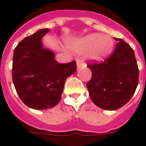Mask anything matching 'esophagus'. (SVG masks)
Wrapping results in <instances>:
<instances>
[{
	"label": "esophagus",
	"instance_id": "obj_1",
	"mask_svg": "<svg viewBox=\"0 0 146 146\" xmlns=\"http://www.w3.org/2000/svg\"><path fill=\"white\" fill-rule=\"evenodd\" d=\"M76 66H77L78 70L80 68H82V66H83V63H82V60H77V61H76Z\"/></svg>",
	"mask_w": 146,
	"mask_h": 146
}]
</instances>
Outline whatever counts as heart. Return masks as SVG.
Here are the masks:
<instances>
[{"instance_id": "b5f03b06", "label": "heart", "mask_w": 146, "mask_h": 146, "mask_svg": "<svg viewBox=\"0 0 146 146\" xmlns=\"http://www.w3.org/2000/svg\"><path fill=\"white\" fill-rule=\"evenodd\" d=\"M70 48L77 53L88 51V59L98 62L103 60L111 54L113 48V42L109 35L92 33L71 42Z\"/></svg>"}]
</instances>
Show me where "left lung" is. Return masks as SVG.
<instances>
[{
	"instance_id": "left-lung-1",
	"label": "left lung",
	"mask_w": 146,
	"mask_h": 146,
	"mask_svg": "<svg viewBox=\"0 0 146 146\" xmlns=\"http://www.w3.org/2000/svg\"><path fill=\"white\" fill-rule=\"evenodd\" d=\"M111 56L101 64L89 65L92 79L86 85L92 101L104 110L114 111L129 102L139 82V68L132 48L123 39Z\"/></svg>"
}]
</instances>
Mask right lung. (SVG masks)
Masks as SVG:
<instances>
[{
  "label": "right lung",
  "mask_w": 146,
  "mask_h": 146,
  "mask_svg": "<svg viewBox=\"0 0 146 146\" xmlns=\"http://www.w3.org/2000/svg\"><path fill=\"white\" fill-rule=\"evenodd\" d=\"M50 29L26 37L15 48L13 82L26 106L36 110L51 108L61 98L65 81L76 70V62L60 64L54 54L44 48L42 38Z\"/></svg>",
  "instance_id": "1"
}]
</instances>
